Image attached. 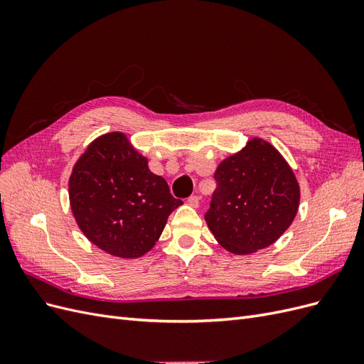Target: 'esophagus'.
Segmentation results:
<instances>
[{
    "label": "esophagus",
    "mask_w": 364,
    "mask_h": 364,
    "mask_svg": "<svg viewBox=\"0 0 364 364\" xmlns=\"http://www.w3.org/2000/svg\"><path fill=\"white\" fill-rule=\"evenodd\" d=\"M188 205L193 208H199L200 205V197L199 196H191L188 199Z\"/></svg>",
    "instance_id": "obj_1"
}]
</instances>
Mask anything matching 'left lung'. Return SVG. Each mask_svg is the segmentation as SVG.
I'll list each match as a JSON object with an SVG mask.
<instances>
[{
	"instance_id": "obj_1",
	"label": "left lung",
	"mask_w": 364,
	"mask_h": 364,
	"mask_svg": "<svg viewBox=\"0 0 364 364\" xmlns=\"http://www.w3.org/2000/svg\"><path fill=\"white\" fill-rule=\"evenodd\" d=\"M217 190L205 215L217 243L234 255L272 246L290 228L301 202V186L281 151L253 136L214 173Z\"/></svg>"
}]
</instances>
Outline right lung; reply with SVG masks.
Instances as JSON below:
<instances>
[{
  "label": "right lung",
  "instance_id": "right-lung-1",
  "mask_svg": "<svg viewBox=\"0 0 364 364\" xmlns=\"http://www.w3.org/2000/svg\"><path fill=\"white\" fill-rule=\"evenodd\" d=\"M68 194L83 235L124 259L151 250L168 215L182 205L123 132H109L87 146L70 174Z\"/></svg>",
  "mask_w": 364,
  "mask_h": 364
}]
</instances>
